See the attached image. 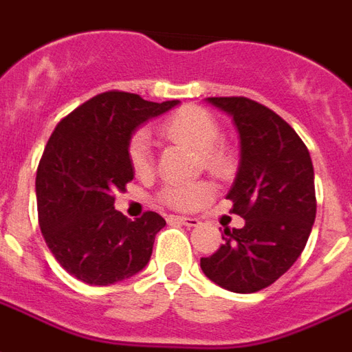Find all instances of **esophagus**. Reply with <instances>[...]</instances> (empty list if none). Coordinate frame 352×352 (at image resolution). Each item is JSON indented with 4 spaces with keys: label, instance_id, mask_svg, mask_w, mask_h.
I'll return each mask as SVG.
<instances>
[{
    "label": "esophagus",
    "instance_id": "obj_1",
    "mask_svg": "<svg viewBox=\"0 0 352 352\" xmlns=\"http://www.w3.org/2000/svg\"><path fill=\"white\" fill-rule=\"evenodd\" d=\"M168 221H170V223L184 224V226H189V228H192V226H197L198 224V219H195V217H184V215H170L168 217Z\"/></svg>",
    "mask_w": 352,
    "mask_h": 352
}]
</instances>
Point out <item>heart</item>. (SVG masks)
Segmentation results:
<instances>
[{"mask_svg": "<svg viewBox=\"0 0 352 352\" xmlns=\"http://www.w3.org/2000/svg\"><path fill=\"white\" fill-rule=\"evenodd\" d=\"M160 135L166 141L186 146L200 155L202 165L215 176H224L230 170V154L221 144V129L215 118L202 107L186 105L166 116L160 124ZM128 160L133 173L144 176L152 170V155L144 131H135L128 142ZM211 187L204 182L186 184V186H165L160 192L163 204L176 210H195L198 206L210 202Z\"/></svg>", "mask_w": 352, "mask_h": 352, "instance_id": "obj_1", "label": "heart"}]
</instances>
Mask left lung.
<instances>
[{
    "label": "left lung",
    "instance_id": "1",
    "mask_svg": "<svg viewBox=\"0 0 352 352\" xmlns=\"http://www.w3.org/2000/svg\"><path fill=\"white\" fill-rule=\"evenodd\" d=\"M206 100L232 116L239 131L241 160L226 198L245 226L224 230L221 248L200 258V267L228 292L256 293L305 250L317 210L314 165L295 129L269 107L243 96Z\"/></svg>",
    "mask_w": 352,
    "mask_h": 352
}]
</instances>
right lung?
Segmentation results:
<instances>
[{
	"instance_id": "right-lung-1",
	"label": "right lung",
	"mask_w": 352,
	"mask_h": 352,
	"mask_svg": "<svg viewBox=\"0 0 352 352\" xmlns=\"http://www.w3.org/2000/svg\"><path fill=\"white\" fill-rule=\"evenodd\" d=\"M109 91L65 116L36 168L38 224L63 269L91 286H109L144 269L165 219L146 211L129 221L115 210V192L133 179L131 133L178 105Z\"/></svg>"
}]
</instances>
